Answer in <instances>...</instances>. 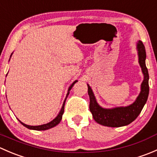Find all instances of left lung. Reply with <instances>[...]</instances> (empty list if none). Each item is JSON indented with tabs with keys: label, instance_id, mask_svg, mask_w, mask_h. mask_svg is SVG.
<instances>
[{
	"label": "left lung",
	"instance_id": "obj_1",
	"mask_svg": "<svg viewBox=\"0 0 157 157\" xmlns=\"http://www.w3.org/2000/svg\"><path fill=\"white\" fill-rule=\"evenodd\" d=\"M137 52L139 64L141 67L144 80L141 84V91L135 102L126 107H118L114 109H103L96 102L90 86H88V94L90 96V110L93 114L95 121L99 124L108 127H121L128 125L137 118L147 102L149 95V74L145 64L146 51L142 42L137 43Z\"/></svg>",
	"mask_w": 157,
	"mask_h": 157
}]
</instances>
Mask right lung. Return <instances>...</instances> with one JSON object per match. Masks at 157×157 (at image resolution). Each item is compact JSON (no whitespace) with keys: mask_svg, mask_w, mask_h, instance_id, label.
<instances>
[{"mask_svg":"<svg viewBox=\"0 0 157 157\" xmlns=\"http://www.w3.org/2000/svg\"><path fill=\"white\" fill-rule=\"evenodd\" d=\"M77 82V80H75V81L74 82V83L71 84V86H70L69 89H68V92H67V96H66L65 99H64V103H63V105H62V108H61V111H60L59 114L58 115V116L56 117V118H55V119L52 120V121H50V122L48 123V124H42V125H38V126H30V125H27V124H23V122H21L20 121V123H21L22 124H23V126H25L26 128H29V129H32V130H36V131H45V130H47V129H49V128H52L53 127H55V126H56L57 124H59V122L61 121V118H62V115L63 113H64V104H65V101H66V99H67V96L69 95V93H70V90H71V88L73 87V86L74 85V83Z\"/></svg>","mask_w":157,"mask_h":157,"instance_id":"add662e5","label":"right lung"}]
</instances>
